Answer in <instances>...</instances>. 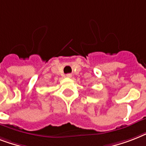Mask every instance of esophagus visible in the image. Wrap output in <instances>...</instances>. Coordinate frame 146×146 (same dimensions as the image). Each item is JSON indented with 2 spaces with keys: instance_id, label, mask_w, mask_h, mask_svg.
I'll use <instances>...</instances> for the list:
<instances>
[{
  "instance_id": "34e87169",
  "label": "esophagus",
  "mask_w": 146,
  "mask_h": 146,
  "mask_svg": "<svg viewBox=\"0 0 146 146\" xmlns=\"http://www.w3.org/2000/svg\"><path fill=\"white\" fill-rule=\"evenodd\" d=\"M66 77L71 78V77H72V75H71L70 73H68V74H66Z\"/></svg>"
}]
</instances>
